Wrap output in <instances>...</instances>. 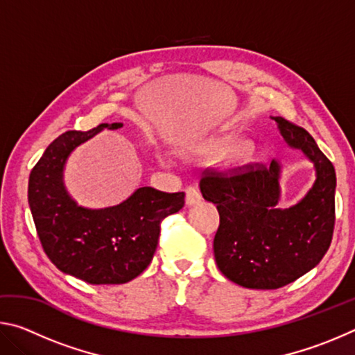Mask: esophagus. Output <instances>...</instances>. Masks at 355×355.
I'll return each mask as SVG.
<instances>
[{
    "label": "esophagus",
    "mask_w": 355,
    "mask_h": 355,
    "mask_svg": "<svg viewBox=\"0 0 355 355\" xmlns=\"http://www.w3.org/2000/svg\"><path fill=\"white\" fill-rule=\"evenodd\" d=\"M184 192H186V205H196V203H199L202 200L199 189L194 188V186H188Z\"/></svg>",
    "instance_id": "esophagus-1"
}]
</instances>
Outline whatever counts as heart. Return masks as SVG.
<instances>
[{"label": "heart", "instance_id": "b5f03b06", "mask_svg": "<svg viewBox=\"0 0 355 355\" xmlns=\"http://www.w3.org/2000/svg\"><path fill=\"white\" fill-rule=\"evenodd\" d=\"M238 146V139L235 137H228V139L219 142L218 146H214V148L209 152L211 156H220L227 152H232L233 148H236ZM233 158H235L236 163H248V161L252 158V150L249 147H238L235 152H233Z\"/></svg>", "mask_w": 355, "mask_h": 355}]
</instances>
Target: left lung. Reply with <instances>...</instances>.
I'll return each instance as SVG.
<instances>
[{"label":"left lung","mask_w":355,"mask_h":355,"mask_svg":"<svg viewBox=\"0 0 355 355\" xmlns=\"http://www.w3.org/2000/svg\"><path fill=\"white\" fill-rule=\"evenodd\" d=\"M284 139L313 161L316 182L297 205L280 209L279 164L249 163L228 171L208 167L203 199L216 203L219 228L213 250L219 271L252 290H277L322 260L335 225V169L307 130L272 117Z\"/></svg>","instance_id":"1"}]
</instances>
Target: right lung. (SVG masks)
I'll return each mask as SVG.
<instances>
[{
	"instance_id": "obj_1",
	"label": "right lung",
	"mask_w": 355,
	"mask_h": 355,
	"mask_svg": "<svg viewBox=\"0 0 355 355\" xmlns=\"http://www.w3.org/2000/svg\"><path fill=\"white\" fill-rule=\"evenodd\" d=\"M65 131L56 137L29 173L28 202L42 248L51 263L91 285H120L137 277L158 244L161 222L180 211L184 192L144 186L117 207L87 209L70 199L62 171L71 150L103 128Z\"/></svg>"
}]
</instances>
